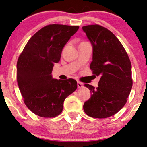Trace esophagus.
Here are the masks:
<instances>
[{"instance_id":"34e87169","label":"esophagus","mask_w":147,"mask_h":147,"mask_svg":"<svg viewBox=\"0 0 147 147\" xmlns=\"http://www.w3.org/2000/svg\"><path fill=\"white\" fill-rule=\"evenodd\" d=\"M77 86H78V88H82V86H83V84H82L81 82H80V81H77Z\"/></svg>"}]
</instances>
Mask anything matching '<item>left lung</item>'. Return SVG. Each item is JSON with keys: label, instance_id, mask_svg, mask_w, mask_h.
<instances>
[{"label": "left lung", "instance_id": "1", "mask_svg": "<svg viewBox=\"0 0 147 147\" xmlns=\"http://www.w3.org/2000/svg\"><path fill=\"white\" fill-rule=\"evenodd\" d=\"M93 48L90 69L100 76L98 87L85 84L91 96L84 102L89 117L104 119L125 106L133 86L131 63L123 45L113 33L98 24L82 26Z\"/></svg>", "mask_w": 147, "mask_h": 147}]
</instances>
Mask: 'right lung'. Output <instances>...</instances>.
<instances>
[{"instance_id": "add662e5", "label": "right lung", "mask_w": 147, "mask_h": 147, "mask_svg": "<svg viewBox=\"0 0 147 147\" xmlns=\"http://www.w3.org/2000/svg\"><path fill=\"white\" fill-rule=\"evenodd\" d=\"M78 28L58 24L45 26L29 39L18 57L16 78L20 93L28 109L39 117L59 115L65 98L77 88L73 78L55 79L51 73L63 47Z\"/></svg>"}]
</instances>
